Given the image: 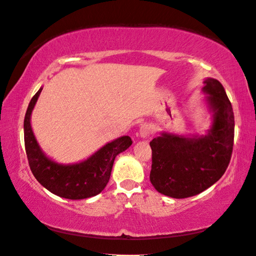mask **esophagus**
I'll return each instance as SVG.
<instances>
[{
	"mask_svg": "<svg viewBox=\"0 0 256 256\" xmlns=\"http://www.w3.org/2000/svg\"><path fill=\"white\" fill-rule=\"evenodd\" d=\"M154 132V128L150 124H142L139 128V136L142 138H148Z\"/></svg>",
	"mask_w": 256,
	"mask_h": 256,
	"instance_id": "1",
	"label": "esophagus"
}]
</instances>
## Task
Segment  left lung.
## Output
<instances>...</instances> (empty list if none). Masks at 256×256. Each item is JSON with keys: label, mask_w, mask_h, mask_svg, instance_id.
<instances>
[{"label": "left lung", "mask_w": 256, "mask_h": 256, "mask_svg": "<svg viewBox=\"0 0 256 256\" xmlns=\"http://www.w3.org/2000/svg\"><path fill=\"white\" fill-rule=\"evenodd\" d=\"M203 92L213 112V124L203 136L162 132L150 142V182L172 198L195 196L224 175L233 152L234 112L218 80H204Z\"/></svg>", "instance_id": "left-lung-1"}]
</instances>
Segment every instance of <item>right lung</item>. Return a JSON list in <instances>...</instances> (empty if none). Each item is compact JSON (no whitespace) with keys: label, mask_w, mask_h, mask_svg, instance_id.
<instances>
[{"label":"right lung","mask_w":256,"mask_h":256,"mask_svg":"<svg viewBox=\"0 0 256 256\" xmlns=\"http://www.w3.org/2000/svg\"><path fill=\"white\" fill-rule=\"evenodd\" d=\"M42 91L33 96L24 117V144L31 172L36 180L56 196L68 200H84L98 195L108 184L114 158L132 146V138L122 136L104 144L86 160L59 164L44 155L31 128V114Z\"/></svg>","instance_id":"obj_1"}]
</instances>
